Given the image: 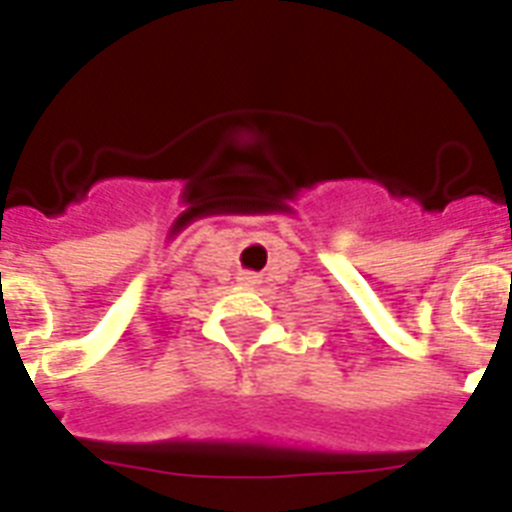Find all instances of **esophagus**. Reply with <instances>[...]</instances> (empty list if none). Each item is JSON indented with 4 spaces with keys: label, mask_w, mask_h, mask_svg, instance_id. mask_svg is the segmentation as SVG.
I'll list each match as a JSON object with an SVG mask.
<instances>
[{
    "label": "esophagus",
    "mask_w": 512,
    "mask_h": 512,
    "mask_svg": "<svg viewBox=\"0 0 512 512\" xmlns=\"http://www.w3.org/2000/svg\"><path fill=\"white\" fill-rule=\"evenodd\" d=\"M237 280H240V283H243L245 288H253V285L259 283V275H253V272H243V275L237 277Z\"/></svg>",
    "instance_id": "1"
}]
</instances>
